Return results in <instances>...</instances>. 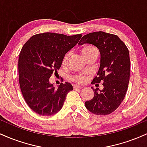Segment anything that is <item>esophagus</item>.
Here are the masks:
<instances>
[{"label": "esophagus", "mask_w": 147, "mask_h": 147, "mask_svg": "<svg viewBox=\"0 0 147 147\" xmlns=\"http://www.w3.org/2000/svg\"><path fill=\"white\" fill-rule=\"evenodd\" d=\"M82 86H74V89H82Z\"/></svg>", "instance_id": "34e87169"}]
</instances>
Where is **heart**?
I'll list each match as a JSON object with an SVG mask.
<instances>
[{"mask_svg":"<svg viewBox=\"0 0 147 147\" xmlns=\"http://www.w3.org/2000/svg\"><path fill=\"white\" fill-rule=\"evenodd\" d=\"M95 51H97V49L91 45H84L82 49V55H84V57L87 56V55H89V54L92 53V52ZM70 56H71V53H70V52H67V53L64 55L63 61H62V63H63V65H67V63H68V61L70 58ZM71 79L72 81H74V82H77V83L84 84L86 82L87 77H86V76L82 75H75L72 76L71 77Z\"/></svg>","mask_w":147,"mask_h":147,"instance_id":"b5f03b06","label":"heart"}]
</instances>
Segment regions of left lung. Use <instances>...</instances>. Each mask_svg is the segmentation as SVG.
<instances>
[{
    "label": "left lung",
    "mask_w": 147,
    "mask_h": 147,
    "mask_svg": "<svg viewBox=\"0 0 147 147\" xmlns=\"http://www.w3.org/2000/svg\"><path fill=\"white\" fill-rule=\"evenodd\" d=\"M90 43L99 49L100 66L92 84H102V90L92 89L94 97L85 102L90 112L97 115L111 114L119 107L125 97L130 79L129 52L117 35L95 32L84 35L78 45Z\"/></svg>",
    "instance_id": "8db88e82"
}]
</instances>
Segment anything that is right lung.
Instances as JSON below:
<instances>
[{
    "instance_id": "obj_1",
    "label": "right lung",
    "mask_w": 147,
    "mask_h": 147,
    "mask_svg": "<svg viewBox=\"0 0 147 147\" xmlns=\"http://www.w3.org/2000/svg\"><path fill=\"white\" fill-rule=\"evenodd\" d=\"M82 36L80 34H37L23 45L18 58L19 84L25 102L34 112L52 115L61 109L67 94L73 88L65 82L55 89L49 79L60 68L64 55Z\"/></svg>"
}]
</instances>
